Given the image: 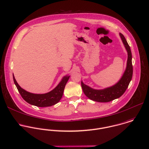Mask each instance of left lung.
Returning a JSON list of instances; mask_svg holds the SVG:
<instances>
[{"mask_svg":"<svg viewBox=\"0 0 149 149\" xmlns=\"http://www.w3.org/2000/svg\"><path fill=\"white\" fill-rule=\"evenodd\" d=\"M119 36L127 52V61L125 71L117 83L111 87L102 90L93 89L84 84L81 81V87L84 94L91 100L97 102H107L119 98L125 92L132 80L133 66L131 50L123 34L120 33Z\"/></svg>","mask_w":149,"mask_h":149,"instance_id":"8db88e82","label":"left lung"}]
</instances>
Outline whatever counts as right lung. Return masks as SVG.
<instances>
[{
    "instance_id": "add662e5",
    "label": "right lung",
    "mask_w": 149,
    "mask_h": 149,
    "mask_svg": "<svg viewBox=\"0 0 149 149\" xmlns=\"http://www.w3.org/2000/svg\"><path fill=\"white\" fill-rule=\"evenodd\" d=\"M15 84L23 98L28 103L39 107H50L57 104L62 97L63 91L70 76L63 77L58 85L52 91L45 94H34L22 88L13 74Z\"/></svg>"
}]
</instances>
